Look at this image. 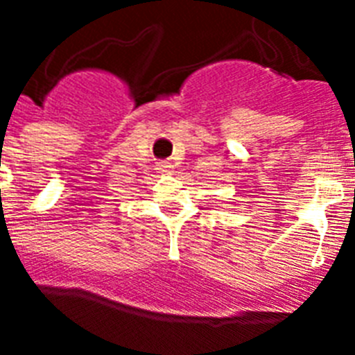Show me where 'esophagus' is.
Segmentation results:
<instances>
[{
  "mask_svg": "<svg viewBox=\"0 0 355 355\" xmlns=\"http://www.w3.org/2000/svg\"><path fill=\"white\" fill-rule=\"evenodd\" d=\"M159 171H162V172L171 171V165H168V162H162V163H159Z\"/></svg>",
  "mask_w": 355,
  "mask_h": 355,
  "instance_id": "esophagus-1",
  "label": "esophagus"
}]
</instances>
